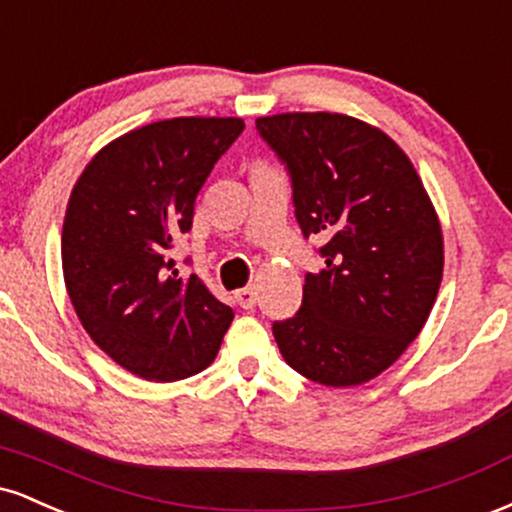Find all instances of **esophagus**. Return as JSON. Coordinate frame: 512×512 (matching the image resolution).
<instances>
[{"instance_id":"obj_1","label":"esophagus","mask_w":512,"mask_h":512,"mask_svg":"<svg viewBox=\"0 0 512 512\" xmlns=\"http://www.w3.org/2000/svg\"><path fill=\"white\" fill-rule=\"evenodd\" d=\"M236 301H238L240 308L250 310V308H255V303H257V293H255V289H252V286H245V289L236 291Z\"/></svg>"}]
</instances>
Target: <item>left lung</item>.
I'll list each match as a JSON object with an SVG mask.
<instances>
[{
	"label": "left lung",
	"mask_w": 512,
	"mask_h": 512,
	"mask_svg": "<svg viewBox=\"0 0 512 512\" xmlns=\"http://www.w3.org/2000/svg\"><path fill=\"white\" fill-rule=\"evenodd\" d=\"M255 127L289 173L303 238H325L298 313L272 325L281 356L320 385L368 383L436 303L443 236L431 199L404 151L354 117L286 113Z\"/></svg>",
	"instance_id": "left-lung-1"
}]
</instances>
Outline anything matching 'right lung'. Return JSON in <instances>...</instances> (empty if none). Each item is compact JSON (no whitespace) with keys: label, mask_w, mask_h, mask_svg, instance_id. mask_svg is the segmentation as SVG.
Wrapping results in <instances>:
<instances>
[{"label":"right lung","mask_w":512,"mask_h":512,"mask_svg":"<svg viewBox=\"0 0 512 512\" xmlns=\"http://www.w3.org/2000/svg\"><path fill=\"white\" fill-rule=\"evenodd\" d=\"M243 129L238 117L154 122L105 146L76 180L62 228L64 284L88 337L139 378L199 373L233 322L197 274L178 276L170 248Z\"/></svg>","instance_id":"1"}]
</instances>
